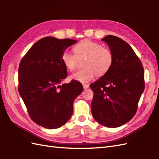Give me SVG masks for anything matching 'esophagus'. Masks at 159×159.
Instances as JSON below:
<instances>
[{
  "instance_id": "obj_1",
  "label": "esophagus",
  "mask_w": 159,
  "mask_h": 159,
  "mask_svg": "<svg viewBox=\"0 0 159 159\" xmlns=\"http://www.w3.org/2000/svg\"><path fill=\"white\" fill-rule=\"evenodd\" d=\"M83 88L85 89H87L89 87V85H87V84H83Z\"/></svg>"
}]
</instances>
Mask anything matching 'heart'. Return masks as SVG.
I'll return each mask as SVG.
<instances>
[{
	"label": "heart",
	"mask_w": 159,
	"mask_h": 159,
	"mask_svg": "<svg viewBox=\"0 0 159 159\" xmlns=\"http://www.w3.org/2000/svg\"><path fill=\"white\" fill-rule=\"evenodd\" d=\"M74 55L68 52L62 54L61 60L70 72L76 69L78 59L85 58V68L78 70L70 79L80 83H87L93 79L95 74L102 76L109 72L113 63V54L109 48L90 39H83L73 47Z\"/></svg>",
	"instance_id": "1"
}]
</instances>
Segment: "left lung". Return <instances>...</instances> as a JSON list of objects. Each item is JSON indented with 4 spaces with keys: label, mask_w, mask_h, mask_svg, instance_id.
Returning a JSON list of instances; mask_svg holds the SVG:
<instances>
[{
    "label": "left lung",
    "mask_w": 159,
    "mask_h": 159,
    "mask_svg": "<svg viewBox=\"0 0 159 159\" xmlns=\"http://www.w3.org/2000/svg\"><path fill=\"white\" fill-rule=\"evenodd\" d=\"M113 54L109 72L91 84L93 92L92 113L98 122L109 128L120 126L135 115L145 88L144 70L131 46L118 37L102 39Z\"/></svg>",
    "instance_id": "1"
}]
</instances>
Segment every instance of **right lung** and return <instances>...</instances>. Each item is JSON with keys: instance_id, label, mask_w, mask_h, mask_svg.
I'll use <instances>...</instances> for the list:
<instances>
[{"instance_id": "add662e5", "label": "right lung", "mask_w": 159, "mask_h": 159, "mask_svg": "<svg viewBox=\"0 0 159 159\" xmlns=\"http://www.w3.org/2000/svg\"><path fill=\"white\" fill-rule=\"evenodd\" d=\"M71 39L46 37L32 46L20 63L18 92L31 119L48 129L65 124L73 113L74 99L83 92L77 80L60 84L67 77L61 60Z\"/></svg>"}]
</instances>
